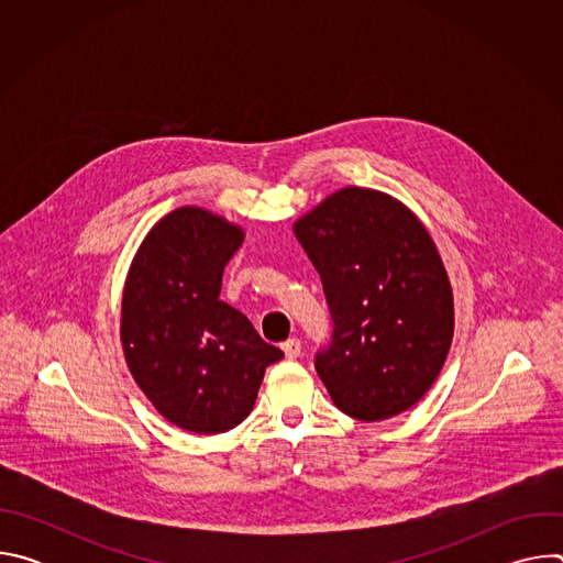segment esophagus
<instances>
[{
  "label": "esophagus",
  "mask_w": 563,
  "mask_h": 563,
  "mask_svg": "<svg viewBox=\"0 0 563 563\" xmlns=\"http://www.w3.org/2000/svg\"><path fill=\"white\" fill-rule=\"evenodd\" d=\"M300 341L298 339H289V341H285L283 343V352H285V356L287 358H298L300 356Z\"/></svg>",
  "instance_id": "34e87169"
}]
</instances>
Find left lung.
Returning <instances> with one entry per match:
<instances>
[{"label":"left lung","instance_id":"obj_1","mask_svg":"<svg viewBox=\"0 0 563 563\" xmlns=\"http://www.w3.org/2000/svg\"><path fill=\"white\" fill-rule=\"evenodd\" d=\"M334 320L316 372L334 406L374 423L410 410L454 336V298L432 235L404 202L345 187L294 222Z\"/></svg>","mask_w":563,"mask_h":563}]
</instances>
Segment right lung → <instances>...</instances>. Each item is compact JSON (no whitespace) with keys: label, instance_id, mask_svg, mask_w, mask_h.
I'll return each instance as SVG.
<instances>
[{"label":"right lung","instance_id":"obj_1","mask_svg":"<svg viewBox=\"0 0 563 563\" xmlns=\"http://www.w3.org/2000/svg\"><path fill=\"white\" fill-rule=\"evenodd\" d=\"M245 231L180 207L144 235L126 274L120 339L137 387L169 423L220 434L254 410L265 369L283 352L220 300L222 272Z\"/></svg>","mask_w":563,"mask_h":563}]
</instances>
